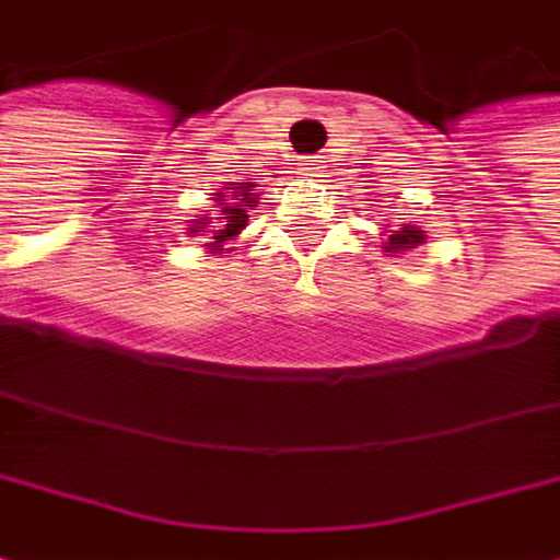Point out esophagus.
Instances as JSON below:
<instances>
[{
    "label": "esophagus",
    "instance_id": "obj_1",
    "mask_svg": "<svg viewBox=\"0 0 560 560\" xmlns=\"http://www.w3.org/2000/svg\"><path fill=\"white\" fill-rule=\"evenodd\" d=\"M315 162H318V159H312V162H308V165H312V172H308V175H318L315 168H322V165H315Z\"/></svg>",
    "mask_w": 560,
    "mask_h": 560
}]
</instances>
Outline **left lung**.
<instances>
[{
    "instance_id": "left-lung-1",
    "label": "left lung",
    "mask_w": 560,
    "mask_h": 560,
    "mask_svg": "<svg viewBox=\"0 0 560 560\" xmlns=\"http://www.w3.org/2000/svg\"><path fill=\"white\" fill-rule=\"evenodd\" d=\"M424 242V232L418 229V225H401L398 232H392L385 242H382V252H388V255H405V252H411V248H418Z\"/></svg>"
}]
</instances>
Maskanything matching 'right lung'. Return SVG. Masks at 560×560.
I'll list each match as a JSON object with an SVG mask.
<instances>
[{
    "mask_svg": "<svg viewBox=\"0 0 560 560\" xmlns=\"http://www.w3.org/2000/svg\"><path fill=\"white\" fill-rule=\"evenodd\" d=\"M212 202L215 209L209 215H198L188 232L212 238L206 242L209 255H229V242L242 235V229L248 225V209H255L258 202L255 182H229V191H215Z\"/></svg>",
    "mask_w": 560,
    "mask_h": 560,
    "instance_id": "obj_1",
    "label": "right lung"
}]
</instances>
